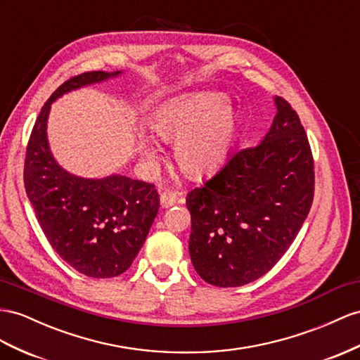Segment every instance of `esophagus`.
I'll return each instance as SVG.
<instances>
[{
    "label": "esophagus",
    "mask_w": 360,
    "mask_h": 360,
    "mask_svg": "<svg viewBox=\"0 0 360 360\" xmlns=\"http://www.w3.org/2000/svg\"><path fill=\"white\" fill-rule=\"evenodd\" d=\"M160 202H161V207H162V208H169V207L176 204V202H178V195H176V193H174V191L165 190V191L161 193Z\"/></svg>",
    "instance_id": "obj_1"
}]
</instances>
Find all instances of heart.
Here are the masks:
<instances>
[{
  "label": "heart",
  "instance_id": "obj_1",
  "mask_svg": "<svg viewBox=\"0 0 360 360\" xmlns=\"http://www.w3.org/2000/svg\"><path fill=\"white\" fill-rule=\"evenodd\" d=\"M152 129L162 140L176 141L174 158L184 173L205 176L225 161L231 150L237 118L228 108V100L216 92H200L160 109L153 117ZM147 160L156 158L150 140L143 144Z\"/></svg>",
  "mask_w": 360,
  "mask_h": 360
}]
</instances>
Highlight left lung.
<instances>
[{"label":"left lung","instance_id":"obj_1","mask_svg":"<svg viewBox=\"0 0 360 360\" xmlns=\"http://www.w3.org/2000/svg\"><path fill=\"white\" fill-rule=\"evenodd\" d=\"M260 144L234 152L187 195L188 251L202 280L237 288L269 272L295 240L315 190L313 156L298 114L283 97Z\"/></svg>","mask_w":360,"mask_h":360}]
</instances>
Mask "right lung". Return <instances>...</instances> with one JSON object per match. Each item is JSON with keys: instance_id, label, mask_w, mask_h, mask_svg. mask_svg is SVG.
<instances>
[{"instance_id": "1", "label": "right lung", "mask_w": 360, "mask_h": 360, "mask_svg": "<svg viewBox=\"0 0 360 360\" xmlns=\"http://www.w3.org/2000/svg\"><path fill=\"white\" fill-rule=\"evenodd\" d=\"M118 75L89 71L63 82L36 118L24 162L25 193L45 237L62 260L92 278L129 269L158 214V191L123 174L86 179L68 173L53 158L47 122L56 98Z\"/></svg>"}]
</instances>
